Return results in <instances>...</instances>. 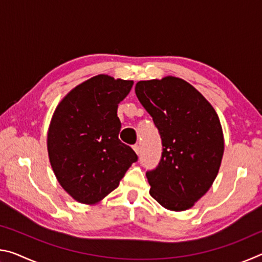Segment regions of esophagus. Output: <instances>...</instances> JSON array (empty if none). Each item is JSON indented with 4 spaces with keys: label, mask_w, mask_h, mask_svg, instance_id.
Here are the masks:
<instances>
[{
    "label": "esophagus",
    "mask_w": 262,
    "mask_h": 262,
    "mask_svg": "<svg viewBox=\"0 0 262 262\" xmlns=\"http://www.w3.org/2000/svg\"><path fill=\"white\" fill-rule=\"evenodd\" d=\"M133 149H134V151H135L137 155H140V152H141V149H140V145H139V144L133 145Z\"/></svg>",
    "instance_id": "1"
}]
</instances>
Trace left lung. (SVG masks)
I'll list each match as a JSON object with an SVG mask.
<instances>
[{
  "instance_id": "left-lung-1",
  "label": "left lung",
  "mask_w": 262,
  "mask_h": 262,
  "mask_svg": "<svg viewBox=\"0 0 262 262\" xmlns=\"http://www.w3.org/2000/svg\"><path fill=\"white\" fill-rule=\"evenodd\" d=\"M135 94L162 139L156 168L147 172L150 195L168 210L193 207L211 187L224 152L219 115L196 89L167 76L140 81Z\"/></svg>"
}]
</instances>
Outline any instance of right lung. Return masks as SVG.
Returning <instances> with one entry per match:
<instances>
[{
    "mask_svg": "<svg viewBox=\"0 0 262 262\" xmlns=\"http://www.w3.org/2000/svg\"><path fill=\"white\" fill-rule=\"evenodd\" d=\"M133 83L98 75L74 88L53 114L47 135L51 165L62 188L78 202L103 200L137 161L134 150L119 140L117 114Z\"/></svg>",
    "mask_w": 262,
    "mask_h": 262,
    "instance_id": "obj_1",
    "label": "right lung"
}]
</instances>
